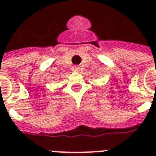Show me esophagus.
<instances>
[{"instance_id":"obj_1","label":"esophagus","mask_w":156,"mask_h":156,"mask_svg":"<svg viewBox=\"0 0 156 156\" xmlns=\"http://www.w3.org/2000/svg\"><path fill=\"white\" fill-rule=\"evenodd\" d=\"M72 70L74 72H78L79 71V67L78 66H73V68H72Z\"/></svg>"}]
</instances>
